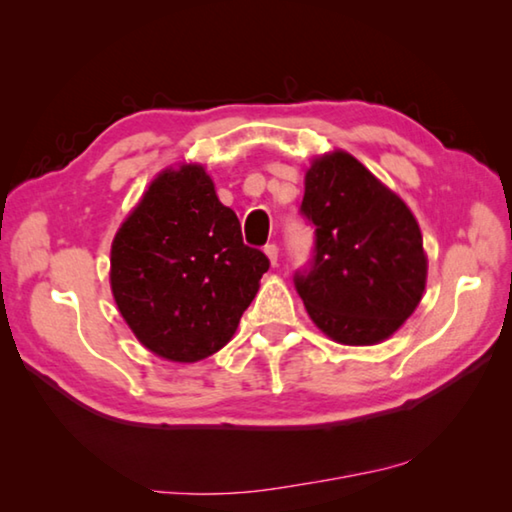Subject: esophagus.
I'll list each match as a JSON object with an SVG mask.
<instances>
[{
	"instance_id": "esophagus-1",
	"label": "esophagus",
	"mask_w": 512,
	"mask_h": 512,
	"mask_svg": "<svg viewBox=\"0 0 512 512\" xmlns=\"http://www.w3.org/2000/svg\"><path fill=\"white\" fill-rule=\"evenodd\" d=\"M264 255L268 257V262H271V266H277V246L275 244H266L264 246Z\"/></svg>"
}]
</instances>
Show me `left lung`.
Returning <instances> with one entry per match:
<instances>
[{
  "label": "left lung",
  "mask_w": 512,
  "mask_h": 512,
  "mask_svg": "<svg viewBox=\"0 0 512 512\" xmlns=\"http://www.w3.org/2000/svg\"><path fill=\"white\" fill-rule=\"evenodd\" d=\"M302 214L316 255L296 289L309 318L341 345H377L404 325L427 287L422 232L400 196L343 149L305 171Z\"/></svg>",
  "instance_id": "left-lung-1"
}]
</instances>
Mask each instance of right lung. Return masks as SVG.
<instances>
[{
	"label": "right lung",
	"mask_w": 512,
	"mask_h": 512,
	"mask_svg": "<svg viewBox=\"0 0 512 512\" xmlns=\"http://www.w3.org/2000/svg\"><path fill=\"white\" fill-rule=\"evenodd\" d=\"M266 271V255L244 244L237 214L198 162L162 169L110 246L121 318L146 350L173 363L228 345Z\"/></svg>",
	"instance_id": "1"
}]
</instances>
